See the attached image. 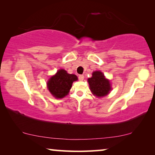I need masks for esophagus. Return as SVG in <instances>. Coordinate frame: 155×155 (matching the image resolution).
I'll return each instance as SVG.
<instances>
[{"instance_id":"34e87169","label":"esophagus","mask_w":155,"mask_h":155,"mask_svg":"<svg viewBox=\"0 0 155 155\" xmlns=\"http://www.w3.org/2000/svg\"><path fill=\"white\" fill-rule=\"evenodd\" d=\"M78 79L80 81H83L84 79V76L83 75H79L78 76Z\"/></svg>"}]
</instances>
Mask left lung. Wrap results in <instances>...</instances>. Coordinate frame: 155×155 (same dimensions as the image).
Returning a JSON list of instances; mask_svg holds the SVG:
<instances>
[{
  "label": "left lung",
  "mask_w": 155,
  "mask_h": 155,
  "mask_svg": "<svg viewBox=\"0 0 155 155\" xmlns=\"http://www.w3.org/2000/svg\"><path fill=\"white\" fill-rule=\"evenodd\" d=\"M87 81L93 95L99 98L107 96L111 90L110 81L107 79L101 71L94 72L92 77L89 78Z\"/></svg>",
  "instance_id": "left-lung-1"
}]
</instances>
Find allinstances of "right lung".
<instances>
[{"instance_id": "obj_1", "label": "right lung", "mask_w": 155, "mask_h": 155, "mask_svg": "<svg viewBox=\"0 0 155 155\" xmlns=\"http://www.w3.org/2000/svg\"><path fill=\"white\" fill-rule=\"evenodd\" d=\"M78 80L75 74H68L65 70H59L47 82L50 92L56 98H62L67 96L72 87V83Z\"/></svg>"}]
</instances>
